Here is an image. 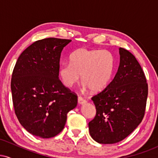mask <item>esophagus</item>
Instances as JSON below:
<instances>
[{
  "instance_id": "1",
  "label": "esophagus",
  "mask_w": 158,
  "mask_h": 158,
  "mask_svg": "<svg viewBox=\"0 0 158 158\" xmlns=\"http://www.w3.org/2000/svg\"><path fill=\"white\" fill-rule=\"evenodd\" d=\"M78 103H79V105L85 104V103H86V100L83 99L82 97H78Z\"/></svg>"
}]
</instances>
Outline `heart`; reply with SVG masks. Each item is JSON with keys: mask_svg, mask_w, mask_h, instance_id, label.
I'll return each mask as SVG.
<instances>
[{"mask_svg": "<svg viewBox=\"0 0 158 158\" xmlns=\"http://www.w3.org/2000/svg\"><path fill=\"white\" fill-rule=\"evenodd\" d=\"M115 68V58L108 50L81 48L70 56V62H63L59 67L61 82L71 88L80 79L84 87L94 92L104 89L108 85Z\"/></svg>", "mask_w": 158, "mask_h": 158, "instance_id": "obj_1", "label": "heart"}]
</instances>
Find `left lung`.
Wrapping results in <instances>:
<instances>
[{
  "label": "left lung",
  "mask_w": 158,
  "mask_h": 158,
  "mask_svg": "<svg viewBox=\"0 0 158 158\" xmlns=\"http://www.w3.org/2000/svg\"><path fill=\"white\" fill-rule=\"evenodd\" d=\"M119 65L114 79L92 97L97 114L88 123L96 142L113 144L128 137L144 117L148 85L134 55L119 48Z\"/></svg>",
  "instance_id": "8db88e82"
}]
</instances>
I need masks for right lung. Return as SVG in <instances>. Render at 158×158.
Here are the masks:
<instances>
[{
	"instance_id": "obj_1",
	"label": "right lung",
	"mask_w": 158,
	"mask_h": 158,
	"mask_svg": "<svg viewBox=\"0 0 158 158\" xmlns=\"http://www.w3.org/2000/svg\"><path fill=\"white\" fill-rule=\"evenodd\" d=\"M69 39L39 40L18 59L11 79L17 118L25 129L41 138H50L64 128L67 114L77 106V96L59 79L63 48Z\"/></svg>"
}]
</instances>
